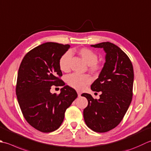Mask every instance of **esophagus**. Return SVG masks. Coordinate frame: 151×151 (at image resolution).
Masks as SVG:
<instances>
[{"label": "esophagus", "instance_id": "esophagus-1", "mask_svg": "<svg viewBox=\"0 0 151 151\" xmlns=\"http://www.w3.org/2000/svg\"><path fill=\"white\" fill-rule=\"evenodd\" d=\"M77 93H78V97H80V96H81V91H77Z\"/></svg>", "mask_w": 151, "mask_h": 151}]
</instances>
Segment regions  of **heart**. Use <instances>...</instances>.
<instances>
[{"label":"heart","mask_w":151,"mask_h":151,"mask_svg":"<svg viewBox=\"0 0 151 151\" xmlns=\"http://www.w3.org/2000/svg\"><path fill=\"white\" fill-rule=\"evenodd\" d=\"M78 54L83 59L84 61L90 67V69L93 71L98 69L97 64V55L95 52L89 48H82L78 51ZM72 57V52L67 51L62 55L59 61V65L62 71L67 72L70 69V60ZM91 79L88 75H81L78 73H73L68 75L66 78L67 83L70 87L76 90H81L84 89L87 84H90Z\"/></svg>","instance_id":"obj_1"}]
</instances>
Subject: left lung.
<instances>
[{"mask_svg":"<svg viewBox=\"0 0 151 151\" xmlns=\"http://www.w3.org/2000/svg\"><path fill=\"white\" fill-rule=\"evenodd\" d=\"M91 46L103 49L105 63L91 86L92 91L101 92L99 99H94L89 93L82 94L88 101L83 111L84 119L93 131L106 132L119 124L130 105L134 69L128 55L115 44L104 42Z\"/></svg>","mask_w":151,"mask_h":151,"instance_id":"obj_1","label":"left lung"}]
</instances>
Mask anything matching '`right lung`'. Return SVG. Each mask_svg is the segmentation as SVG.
Segmentation results:
<instances>
[{"instance_id":"right-lung-1","label":"right lung","mask_w":151,"mask_h":151,"mask_svg":"<svg viewBox=\"0 0 151 151\" xmlns=\"http://www.w3.org/2000/svg\"><path fill=\"white\" fill-rule=\"evenodd\" d=\"M69 44L46 42L27 54L17 74L16 95L25 120L37 130L54 132L63 122L66 109L78 95L75 89L59 78L60 59ZM63 86L59 95L52 94V85Z\"/></svg>"}]
</instances>
